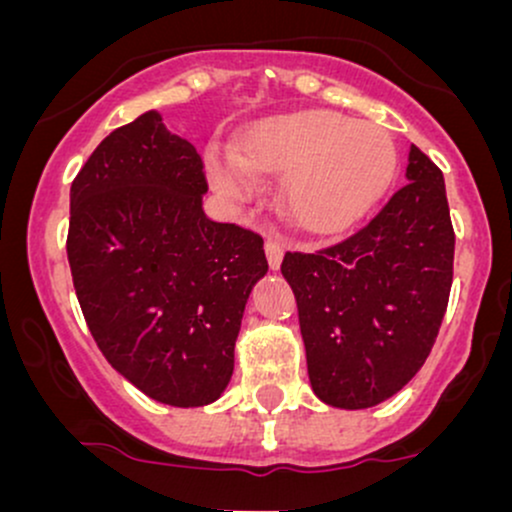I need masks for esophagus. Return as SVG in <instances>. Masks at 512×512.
<instances>
[{
	"label": "esophagus",
	"instance_id": "esophagus-1",
	"mask_svg": "<svg viewBox=\"0 0 512 512\" xmlns=\"http://www.w3.org/2000/svg\"><path fill=\"white\" fill-rule=\"evenodd\" d=\"M264 252H267L269 267L279 269L281 260H284V248H281V243H276V240H267V243H264Z\"/></svg>",
	"mask_w": 512,
	"mask_h": 512
}]
</instances>
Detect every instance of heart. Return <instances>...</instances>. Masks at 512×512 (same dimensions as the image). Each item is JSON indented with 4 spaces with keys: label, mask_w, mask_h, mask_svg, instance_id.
<instances>
[{
    "label": "heart",
    "mask_w": 512,
    "mask_h": 512,
    "mask_svg": "<svg viewBox=\"0 0 512 512\" xmlns=\"http://www.w3.org/2000/svg\"><path fill=\"white\" fill-rule=\"evenodd\" d=\"M397 146L373 122L313 110L252 127L236 158L209 156V180L231 202L255 195V175H285L286 214L305 233L334 236L361 221L390 187Z\"/></svg>",
    "instance_id": "obj_1"
}]
</instances>
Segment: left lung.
I'll use <instances>...</instances> for the list:
<instances>
[{"instance_id": "8db88e82", "label": "left lung", "mask_w": 512, "mask_h": 512, "mask_svg": "<svg viewBox=\"0 0 512 512\" xmlns=\"http://www.w3.org/2000/svg\"><path fill=\"white\" fill-rule=\"evenodd\" d=\"M452 257L443 173L414 144L407 185L366 228L315 255L286 252L281 274L322 402L375 407L419 373L448 308Z\"/></svg>"}]
</instances>
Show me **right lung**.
<instances>
[{
	"instance_id": "obj_1",
	"label": "right lung",
	"mask_w": 512,
	"mask_h": 512,
	"mask_svg": "<svg viewBox=\"0 0 512 512\" xmlns=\"http://www.w3.org/2000/svg\"><path fill=\"white\" fill-rule=\"evenodd\" d=\"M204 163L156 110L117 127L69 192L67 257L98 349L122 378L170 407L223 395L264 243L211 221Z\"/></svg>"
}]
</instances>
